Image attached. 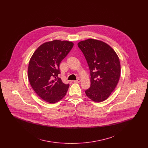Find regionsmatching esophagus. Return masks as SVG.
<instances>
[{
    "label": "esophagus",
    "instance_id": "obj_1",
    "mask_svg": "<svg viewBox=\"0 0 148 148\" xmlns=\"http://www.w3.org/2000/svg\"><path fill=\"white\" fill-rule=\"evenodd\" d=\"M80 79H78L77 80H75V81H74V83H80Z\"/></svg>",
    "mask_w": 148,
    "mask_h": 148
}]
</instances>
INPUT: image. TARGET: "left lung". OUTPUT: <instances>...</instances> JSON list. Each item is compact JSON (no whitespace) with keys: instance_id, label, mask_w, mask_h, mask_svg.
I'll use <instances>...</instances> for the list:
<instances>
[{"instance_id":"8db88e82","label":"left lung","mask_w":148,"mask_h":148,"mask_svg":"<svg viewBox=\"0 0 148 148\" xmlns=\"http://www.w3.org/2000/svg\"><path fill=\"white\" fill-rule=\"evenodd\" d=\"M90 71V87L86 96L94 102H101L110 95L119 80L121 68L115 50L103 41L88 39L77 43Z\"/></svg>"}]
</instances>
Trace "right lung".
I'll use <instances>...</instances> for the list:
<instances>
[{
	"label": "right lung",
	"instance_id": "1",
	"mask_svg": "<svg viewBox=\"0 0 148 148\" xmlns=\"http://www.w3.org/2000/svg\"><path fill=\"white\" fill-rule=\"evenodd\" d=\"M74 43L67 40H53L40 45L29 62L28 77L36 94L51 104L65 97L69 84H65L60 78L59 64L70 52Z\"/></svg>",
	"mask_w": 148,
	"mask_h": 148
}]
</instances>
